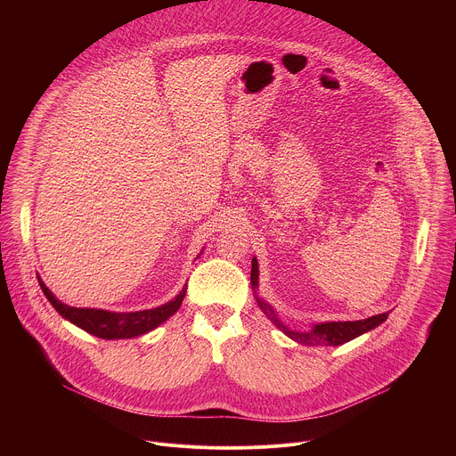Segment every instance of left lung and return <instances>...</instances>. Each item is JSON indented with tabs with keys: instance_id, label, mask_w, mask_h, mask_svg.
<instances>
[{
	"instance_id": "8db88e82",
	"label": "left lung",
	"mask_w": 456,
	"mask_h": 456,
	"mask_svg": "<svg viewBox=\"0 0 456 456\" xmlns=\"http://www.w3.org/2000/svg\"><path fill=\"white\" fill-rule=\"evenodd\" d=\"M250 283L252 289L257 287V262L256 257L252 259V271H250ZM259 308L265 312V315L276 324L280 330H283L290 339L301 343V345H310V346H338L343 343H348L352 339H355L357 336L379 327L382 321L387 319L389 312L384 314H377L371 315L368 319H361V321H332V322H321L315 324L312 330L306 332H294L289 330L285 324L276 317L274 310L271 308V305H267L262 297H256Z\"/></svg>"
}]
</instances>
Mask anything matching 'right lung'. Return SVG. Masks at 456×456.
Listing matches in <instances>:
<instances>
[{"instance_id": "1", "label": "right lung", "mask_w": 456, "mask_h": 456, "mask_svg": "<svg viewBox=\"0 0 456 456\" xmlns=\"http://www.w3.org/2000/svg\"><path fill=\"white\" fill-rule=\"evenodd\" d=\"M37 281L46 299L64 319L72 321L79 329L101 339H129L157 329L160 322H164L180 308L187 290V285H185L173 301L157 308L141 310V312H108V310H97V308H76V306L64 305L48 290V287L41 281V278H37Z\"/></svg>"}]
</instances>
